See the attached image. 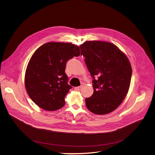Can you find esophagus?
<instances>
[{
	"label": "esophagus",
	"mask_w": 155,
	"mask_h": 155,
	"mask_svg": "<svg viewBox=\"0 0 155 155\" xmlns=\"http://www.w3.org/2000/svg\"><path fill=\"white\" fill-rule=\"evenodd\" d=\"M81 86H78V87H74V90H76V91H80L81 90Z\"/></svg>",
	"instance_id": "obj_1"
}]
</instances>
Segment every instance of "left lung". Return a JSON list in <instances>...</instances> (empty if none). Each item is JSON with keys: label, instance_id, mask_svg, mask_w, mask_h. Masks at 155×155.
<instances>
[{"label": "left lung", "instance_id": "left-lung-1", "mask_svg": "<svg viewBox=\"0 0 155 155\" xmlns=\"http://www.w3.org/2000/svg\"><path fill=\"white\" fill-rule=\"evenodd\" d=\"M79 48L93 79L94 93L86 98V106L96 114L110 113L121 104L128 92L131 64L116 45L109 42L89 41Z\"/></svg>", "mask_w": 155, "mask_h": 155}]
</instances>
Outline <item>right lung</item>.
Returning a JSON list of instances; mask_svg holds the SVG:
<instances>
[{"label":"right lung","mask_w":155,"mask_h":155,"mask_svg":"<svg viewBox=\"0 0 155 155\" xmlns=\"http://www.w3.org/2000/svg\"><path fill=\"white\" fill-rule=\"evenodd\" d=\"M80 55L79 48L71 43L51 42L35 51L25 74L27 93L33 102L46 111H56L65 104L72 87L68 84L66 62Z\"/></svg>","instance_id":"obj_1"}]
</instances>
